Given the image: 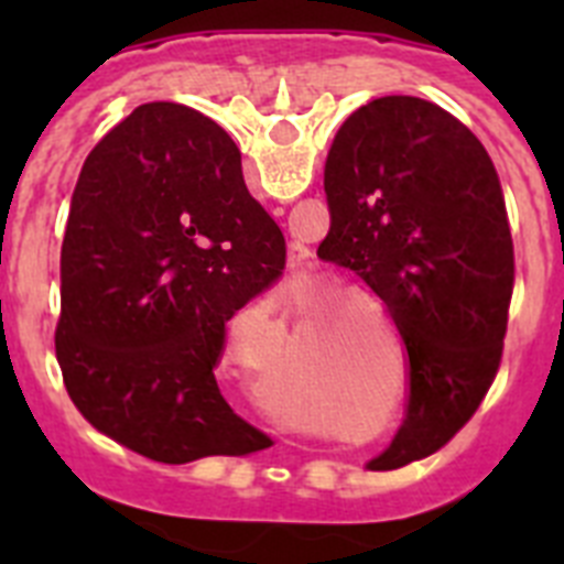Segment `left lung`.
I'll use <instances>...</instances> for the list:
<instances>
[{
  "label": "left lung",
  "instance_id": "1",
  "mask_svg": "<svg viewBox=\"0 0 564 564\" xmlns=\"http://www.w3.org/2000/svg\"><path fill=\"white\" fill-rule=\"evenodd\" d=\"M318 257L381 296L406 347L410 403L370 468L432 455L480 406L502 356L514 242L495 163L437 104L383 96L338 127Z\"/></svg>",
  "mask_w": 564,
  "mask_h": 564
}]
</instances>
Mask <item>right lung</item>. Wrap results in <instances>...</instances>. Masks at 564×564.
<instances>
[{
    "label": "right lung",
    "instance_id": "1",
    "mask_svg": "<svg viewBox=\"0 0 564 564\" xmlns=\"http://www.w3.org/2000/svg\"><path fill=\"white\" fill-rule=\"evenodd\" d=\"M285 268L223 127L152 101L87 154L62 242L56 356L98 432L158 463L271 446L223 398L228 318Z\"/></svg>",
    "mask_w": 564,
    "mask_h": 564
}]
</instances>
